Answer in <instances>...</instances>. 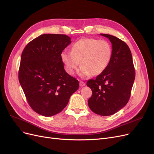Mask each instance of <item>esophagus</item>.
<instances>
[{
    "mask_svg": "<svg viewBox=\"0 0 154 154\" xmlns=\"http://www.w3.org/2000/svg\"><path fill=\"white\" fill-rule=\"evenodd\" d=\"M85 83H84V82H82V81H80V87H83V86H85Z\"/></svg>",
    "mask_w": 154,
    "mask_h": 154,
    "instance_id": "34e87169",
    "label": "esophagus"
}]
</instances>
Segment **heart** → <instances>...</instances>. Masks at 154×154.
<instances>
[{"label":"heart","mask_w":154,"mask_h":154,"mask_svg":"<svg viewBox=\"0 0 154 154\" xmlns=\"http://www.w3.org/2000/svg\"><path fill=\"white\" fill-rule=\"evenodd\" d=\"M112 54V49L108 41L86 38L76 42L71 52L62 51L61 59L69 74H73L80 63L79 74L86 77L103 72L109 66Z\"/></svg>","instance_id":"heart-1"}]
</instances>
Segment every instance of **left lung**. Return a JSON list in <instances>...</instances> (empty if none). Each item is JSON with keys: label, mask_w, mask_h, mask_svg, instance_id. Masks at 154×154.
I'll list each match as a JSON object with an SVG mask.
<instances>
[{"label": "left lung", "mask_w": 154, "mask_h": 154, "mask_svg": "<svg viewBox=\"0 0 154 154\" xmlns=\"http://www.w3.org/2000/svg\"><path fill=\"white\" fill-rule=\"evenodd\" d=\"M100 35L110 41L112 54L105 71L87 83L92 92L88 105L93 112L107 116L117 112L128 103L135 80V69L127 44L114 36Z\"/></svg>", "instance_id": "left-lung-1"}]
</instances>
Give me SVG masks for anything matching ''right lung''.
Wrapping results in <instances>:
<instances>
[{"mask_svg": "<svg viewBox=\"0 0 154 154\" xmlns=\"http://www.w3.org/2000/svg\"><path fill=\"white\" fill-rule=\"evenodd\" d=\"M71 43L66 35L44 34L27 44L21 55L18 80L29 105L50 117L60 112L79 82L64 69L61 53Z\"/></svg>", "mask_w": 154, "mask_h": 154, "instance_id": "add662e5", "label": "right lung"}]
</instances>
